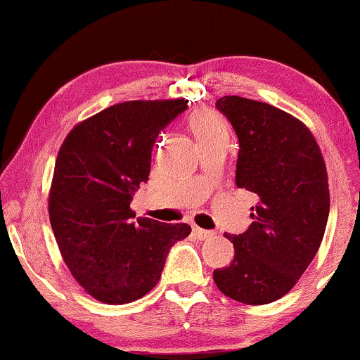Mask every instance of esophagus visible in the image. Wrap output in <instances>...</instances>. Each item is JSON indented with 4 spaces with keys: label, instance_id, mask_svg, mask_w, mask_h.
<instances>
[{
    "label": "esophagus",
    "instance_id": "34e87169",
    "mask_svg": "<svg viewBox=\"0 0 360 360\" xmlns=\"http://www.w3.org/2000/svg\"><path fill=\"white\" fill-rule=\"evenodd\" d=\"M192 231H194V235H195L197 240H200V241L210 240V238H214V236H215V231L199 229V226H194V229H192Z\"/></svg>",
    "mask_w": 360,
    "mask_h": 360
}]
</instances>
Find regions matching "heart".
Wrapping results in <instances>:
<instances>
[{
    "mask_svg": "<svg viewBox=\"0 0 360 360\" xmlns=\"http://www.w3.org/2000/svg\"><path fill=\"white\" fill-rule=\"evenodd\" d=\"M191 129L199 143L205 140L226 139L229 136L224 119L209 109H200L191 115Z\"/></svg>",
    "mask_w": 360,
    "mask_h": 360,
    "instance_id": "1",
    "label": "heart"
}]
</instances>
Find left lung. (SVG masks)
Masks as SVG:
<instances>
[{"instance_id": "left-lung-1", "label": "left lung", "mask_w": 360, "mask_h": 360, "mask_svg": "<svg viewBox=\"0 0 360 360\" xmlns=\"http://www.w3.org/2000/svg\"><path fill=\"white\" fill-rule=\"evenodd\" d=\"M215 105L240 141L236 186L259 202L243 235L225 233L235 256L214 281L233 300L266 305L292 290L321 245L330 215L326 165L310 129L285 110L240 96Z\"/></svg>"}]
</instances>
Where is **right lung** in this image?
<instances>
[{
    "instance_id": "add662e5",
    "label": "right lung",
    "mask_w": 360,
    "mask_h": 360,
    "mask_svg": "<svg viewBox=\"0 0 360 360\" xmlns=\"http://www.w3.org/2000/svg\"><path fill=\"white\" fill-rule=\"evenodd\" d=\"M189 101H125L70 130L55 161L49 217L65 264L96 300L124 305L161 277L187 224L139 217L130 200L148 181L156 136Z\"/></svg>"
}]
</instances>
